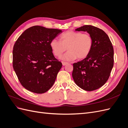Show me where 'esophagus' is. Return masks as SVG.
I'll return each mask as SVG.
<instances>
[{
  "label": "esophagus",
  "instance_id": "esophagus-1",
  "mask_svg": "<svg viewBox=\"0 0 128 128\" xmlns=\"http://www.w3.org/2000/svg\"><path fill=\"white\" fill-rule=\"evenodd\" d=\"M62 64L63 66H65V65L68 64V62H64V61H62Z\"/></svg>",
  "mask_w": 128,
  "mask_h": 128
}]
</instances>
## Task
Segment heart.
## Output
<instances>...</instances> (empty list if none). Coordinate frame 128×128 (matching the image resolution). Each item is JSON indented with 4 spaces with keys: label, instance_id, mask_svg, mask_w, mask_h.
Segmentation results:
<instances>
[{
    "label": "heart",
    "instance_id": "b5f03b06",
    "mask_svg": "<svg viewBox=\"0 0 128 128\" xmlns=\"http://www.w3.org/2000/svg\"><path fill=\"white\" fill-rule=\"evenodd\" d=\"M60 40H52L50 42V48L54 54L59 57L66 50L67 52L61 56V59L72 61L76 59H84L90 53L93 46L92 37L88 33L67 31L63 33Z\"/></svg>",
    "mask_w": 128,
    "mask_h": 128
}]
</instances>
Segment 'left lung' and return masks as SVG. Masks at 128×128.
I'll use <instances>...</instances> for the list:
<instances>
[{
    "instance_id": "1",
    "label": "left lung",
    "mask_w": 128,
    "mask_h": 128,
    "mask_svg": "<svg viewBox=\"0 0 128 128\" xmlns=\"http://www.w3.org/2000/svg\"><path fill=\"white\" fill-rule=\"evenodd\" d=\"M77 32H86L93 39L89 55L73 64L72 78L83 90L91 91L105 84L114 65V49L107 34L97 27L86 25L77 28Z\"/></svg>"
}]
</instances>
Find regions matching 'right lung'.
<instances>
[{
    "label": "right lung",
    "mask_w": 128,
    "mask_h": 128,
    "mask_svg": "<svg viewBox=\"0 0 128 128\" xmlns=\"http://www.w3.org/2000/svg\"><path fill=\"white\" fill-rule=\"evenodd\" d=\"M62 32L59 29L35 26L26 30L15 42L13 66L26 90L44 94L54 83L62 63L54 56L50 44Z\"/></svg>",
    "instance_id": "add662e5"
}]
</instances>
